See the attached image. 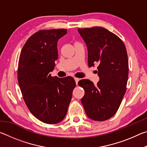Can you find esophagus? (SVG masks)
Listing matches in <instances>:
<instances>
[{"mask_svg":"<svg viewBox=\"0 0 147 147\" xmlns=\"http://www.w3.org/2000/svg\"><path fill=\"white\" fill-rule=\"evenodd\" d=\"M74 80H75V82H76V85H78V81L80 80V79L78 78H74Z\"/></svg>","mask_w":147,"mask_h":147,"instance_id":"esophagus-1","label":"esophagus"}]
</instances>
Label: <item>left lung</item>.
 <instances>
[{"instance_id":"8db88e82","label":"left lung","mask_w":147,"mask_h":147,"mask_svg":"<svg viewBox=\"0 0 147 147\" xmlns=\"http://www.w3.org/2000/svg\"><path fill=\"white\" fill-rule=\"evenodd\" d=\"M88 51V66L98 64L96 85L81 80L85 94L81 102L89 118L103 121L117 111L126 93L128 59L126 47L117 36L102 27L78 28Z\"/></svg>"}]
</instances>
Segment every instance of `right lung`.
<instances>
[{
	"mask_svg": "<svg viewBox=\"0 0 147 147\" xmlns=\"http://www.w3.org/2000/svg\"><path fill=\"white\" fill-rule=\"evenodd\" d=\"M66 29L42 30L26 41L18 63L17 78L24 102L32 115L53 124L64 119L76 86L73 78L51 76L58 58L57 43Z\"/></svg>",
	"mask_w": 147,
	"mask_h": 147,
	"instance_id": "right-lung-1",
	"label": "right lung"
}]
</instances>
